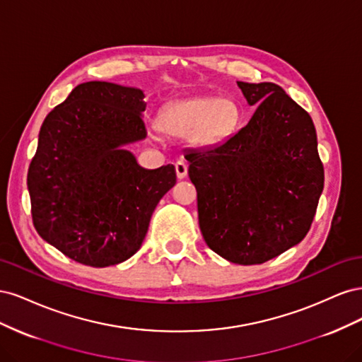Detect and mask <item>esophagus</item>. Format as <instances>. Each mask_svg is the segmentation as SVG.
<instances>
[{"mask_svg":"<svg viewBox=\"0 0 362 362\" xmlns=\"http://www.w3.org/2000/svg\"><path fill=\"white\" fill-rule=\"evenodd\" d=\"M187 169H189L187 163H184V161H177V163H175V170H177L178 180H184L185 177H187Z\"/></svg>","mask_w":362,"mask_h":362,"instance_id":"1","label":"esophagus"}]
</instances>
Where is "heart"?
<instances>
[{"mask_svg": "<svg viewBox=\"0 0 362 362\" xmlns=\"http://www.w3.org/2000/svg\"><path fill=\"white\" fill-rule=\"evenodd\" d=\"M238 119L240 108L231 98L194 96L164 105L157 128L168 137H189L194 146L210 148L234 133Z\"/></svg>", "mask_w": 362, "mask_h": 362, "instance_id": "obj_1", "label": "heart"}]
</instances>
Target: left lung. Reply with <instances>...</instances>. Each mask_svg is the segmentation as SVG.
Segmentation results:
<instances>
[{
  "label": "left lung",
  "instance_id": "obj_1",
  "mask_svg": "<svg viewBox=\"0 0 362 362\" xmlns=\"http://www.w3.org/2000/svg\"><path fill=\"white\" fill-rule=\"evenodd\" d=\"M257 110L210 149L192 151L205 243L235 264H262L308 234L325 184L311 116L275 83L237 81Z\"/></svg>",
  "mask_w": 362,
  "mask_h": 362
}]
</instances>
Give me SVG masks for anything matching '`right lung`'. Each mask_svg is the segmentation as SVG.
<instances>
[{
	"label": "right lung",
	"mask_w": 362,
	"mask_h": 362,
	"mask_svg": "<svg viewBox=\"0 0 362 362\" xmlns=\"http://www.w3.org/2000/svg\"><path fill=\"white\" fill-rule=\"evenodd\" d=\"M144 92L105 81L75 87L43 120L27 185L37 234L71 259L115 266L144 243L172 164L140 168L125 145L146 137Z\"/></svg>",
	"instance_id": "obj_1"
}]
</instances>
